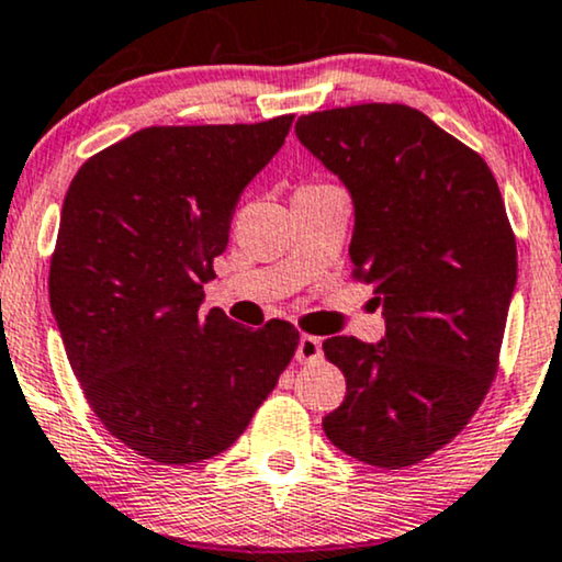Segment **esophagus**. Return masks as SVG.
<instances>
[{
	"label": "esophagus",
	"mask_w": 562,
	"mask_h": 562,
	"mask_svg": "<svg viewBox=\"0 0 562 562\" xmlns=\"http://www.w3.org/2000/svg\"><path fill=\"white\" fill-rule=\"evenodd\" d=\"M323 359V340L315 335H302L296 346V361L299 363H315Z\"/></svg>",
	"instance_id": "34e87169"
}]
</instances>
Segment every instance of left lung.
Listing matches in <instances>:
<instances>
[{
  "label": "left lung",
  "mask_w": 562,
  "mask_h": 562,
  "mask_svg": "<svg viewBox=\"0 0 562 562\" xmlns=\"http://www.w3.org/2000/svg\"><path fill=\"white\" fill-rule=\"evenodd\" d=\"M296 138L353 199V276L374 286L384 338L323 344L346 400L325 415L335 447L400 470L468 426L498 371L516 286V239L485 159L415 108L310 113Z\"/></svg>",
  "instance_id": "obj_1"
}]
</instances>
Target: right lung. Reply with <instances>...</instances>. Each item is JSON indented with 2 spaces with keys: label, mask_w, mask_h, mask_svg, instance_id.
Here are the masks:
<instances>
[{
  "label": "right lung",
  "mask_w": 562,
  "mask_h": 562,
  "mask_svg": "<svg viewBox=\"0 0 562 562\" xmlns=\"http://www.w3.org/2000/svg\"><path fill=\"white\" fill-rule=\"evenodd\" d=\"M291 121L142 128L87 159L64 199L50 312L94 415L151 462L229 449L296 351L283 319L250 330L201 312L239 195Z\"/></svg>",
  "instance_id": "obj_1"
}]
</instances>
